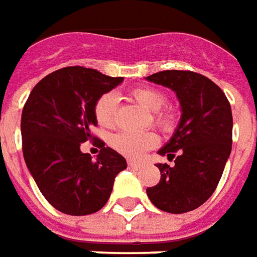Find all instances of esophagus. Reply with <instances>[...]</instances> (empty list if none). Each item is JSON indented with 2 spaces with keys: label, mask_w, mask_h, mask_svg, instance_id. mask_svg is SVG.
Returning a JSON list of instances; mask_svg holds the SVG:
<instances>
[{
  "label": "esophagus",
  "mask_w": 257,
  "mask_h": 257,
  "mask_svg": "<svg viewBox=\"0 0 257 257\" xmlns=\"http://www.w3.org/2000/svg\"><path fill=\"white\" fill-rule=\"evenodd\" d=\"M128 166L131 167V169H139L142 165H141L139 162H135V160H129Z\"/></svg>",
  "instance_id": "esophagus-1"
}]
</instances>
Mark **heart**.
Masks as SVG:
<instances>
[{"mask_svg":"<svg viewBox=\"0 0 257 257\" xmlns=\"http://www.w3.org/2000/svg\"><path fill=\"white\" fill-rule=\"evenodd\" d=\"M131 97L146 111L155 114L153 118L160 125L169 123V115L160 111L166 104V95L163 92L155 88L141 87L132 90ZM115 111H116V97L114 94L106 92L101 95L94 106V115L98 125L104 128L112 126L115 121ZM158 142V136L152 132H119L111 138V145L115 151L131 159L141 158L145 152L155 148Z\"/></svg>","mask_w":257,"mask_h":257,"instance_id":"heart-1","label":"heart"}]
</instances>
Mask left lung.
Wrapping results in <instances>:
<instances>
[{
	"label": "left lung",
	"instance_id": "1",
	"mask_svg": "<svg viewBox=\"0 0 257 257\" xmlns=\"http://www.w3.org/2000/svg\"><path fill=\"white\" fill-rule=\"evenodd\" d=\"M145 80L176 92L180 121L160 156L174 166L160 165V181L146 194L155 207L170 214L198 208L215 191L232 149V111L222 90L193 71L166 70ZM178 155H175V152Z\"/></svg>",
	"mask_w": 257,
	"mask_h": 257
}]
</instances>
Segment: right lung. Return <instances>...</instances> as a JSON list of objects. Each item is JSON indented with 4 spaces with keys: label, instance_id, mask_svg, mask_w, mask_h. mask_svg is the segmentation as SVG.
Returning a JSON list of instances; mask_svg holds the SVG:
<instances>
[{
    "label": "right lung",
    "instance_id": "add662e5",
    "mask_svg": "<svg viewBox=\"0 0 257 257\" xmlns=\"http://www.w3.org/2000/svg\"><path fill=\"white\" fill-rule=\"evenodd\" d=\"M122 81L123 77L74 66L50 73L29 94L21 119L24 159L43 197L60 212L88 215L99 211L115 177L126 169L125 158L108 146L95 160L80 149L94 139L97 99Z\"/></svg>",
    "mask_w": 257,
    "mask_h": 257
}]
</instances>
